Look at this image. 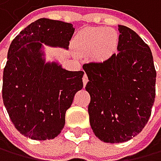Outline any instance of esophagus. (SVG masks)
I'll return each mask as SVG.
<instances>
[{"label": "esophagus", "mask_w": 161, "mask_h": 161, "mask_svg": "<svg viewBox=\"0 0 161 161\" xmlns=\"http://www.w3.org/2000/svg\"><path fill=\"white\" fill-rule=\"evenodd\" d=\"M87 82H88V77H87L86 74H84V76H83V85L85 86L86 84H87Z\"/></svg>", "instance_id": "esophagus-1"}]
</instances>
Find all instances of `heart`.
<instances>
[{"mask_svg": "<svg viewBox=\"0 0 161 161\" xmlns=\"http://www.w3.org/2000/svg\"><path fill=\"white\" fill-rule=\"evenodd\" d=\"M119 34L112 28L99 26L80 31L75 38L76 45L85 53L93 52L98 59H107L117 50Z\"/></svg>", "mask_w": 161, "mask_h": 161, "instance_id": "heart-1", "label": "heart"}]
</instances>
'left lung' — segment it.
I'll use <instances>...</instances> for the list:
<instances>
[{"label":"left lung","instance_id":"left-lung-1","mask_svg":"<svg viewBox=\"0 0 161 161\" xmlns=\"http://www.w3.org/2000/svg\"><path fill=\"white\" fill-rule=\"evenodd\" d=\"M119 52L83 65L89 81L91 128L104 142H123L139 135L152 115L156 71L149 46L133 30L119 25Z\"/></svg>","mask_w":161,"mask_h":161}]
</instances>
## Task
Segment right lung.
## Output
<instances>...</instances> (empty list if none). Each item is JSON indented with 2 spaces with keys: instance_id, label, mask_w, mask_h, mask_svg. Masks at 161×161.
Listing matches in <instances>:
<instances>
[{
  "instance_id": "add662e5",
  "label": "right lung",
  "mask_w": 161,
  "mask_h": 161,
  "mask_svg": "<svg viewBox=\"0 0 161 161\" xmlns=\"http://www.w3.org/2000/svg\"><path fill=\"white\" fill-rule=\"evenodd\" d=\"M71 24L39 19L12 41L3 75V101L14 128L31 140L57 136L76 92L83 88V71L45 63L42 43L68 48Z\"/></svg>"
}]
</instances>
